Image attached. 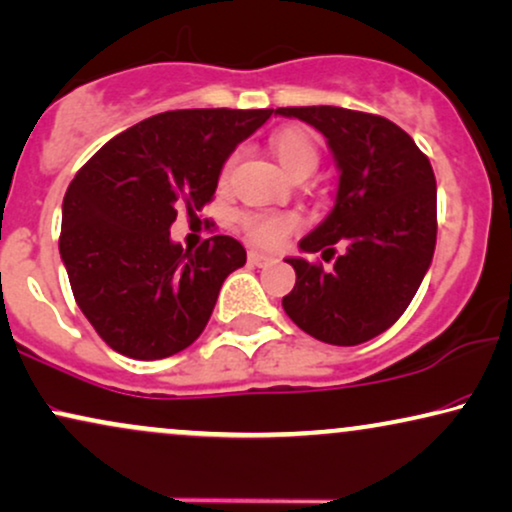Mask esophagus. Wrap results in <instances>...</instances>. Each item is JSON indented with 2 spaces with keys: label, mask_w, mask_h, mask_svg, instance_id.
Wrapping results in <instances>:
<instances>
[{
  "label": "esophagus",
  "mask_w": 512,
  "mask_h": 512,
  "mask_svg": "<svg viewBox=\"0 0 512 512\" xmlns=\"http://www.w3.org/2000/svg\"><path fill=\"white\" fill-rule=\"evenodd\" d=\"M248 260H250V264H255V267H267V264L274 262V257L264 255V252H260V250H250Z\"/></svg>",
  "instance_id": "34e87169"
}]
</instances>
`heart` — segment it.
Masks as SVG:
<instances>
[{
  "label": "heart",
  "instance_id": "obj_1",
  "mask_svg": "<svg viewBox=\"0 0 512 512\" xmlns=\"http://www.w3.org/2000/svg\"><path fill=\"white\" fill-rule=\"evenodd\" d=\"M271 151L276 160L281 163L290 177H307L319 165V148L314 139L302 129H283L271 139ZM231 163L226 165L224 174H229ZM241 229L248 234L252 241L264 245V248H276L286 238L293 234L297 226L295 215L286 212H243L238 219Z\"/></svg>",
  "mask_w": 512,
  "mask_h": 512
}]
</instances>
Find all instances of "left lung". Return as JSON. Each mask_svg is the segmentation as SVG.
I'll list each match as a JSON object with an SVG mask.
<instances>
[{"label": "left lung", "instance_id": "obj_1", "mask_svg": "<svg viewBox=\"0 0 512 512\" xmlns=\"http://www.w3.org/2000/svg\"><path fill=\"white\" fill-rule=\"evenodd\" d=\"M326 137L340 184L335 205L302 252L335 255L333 267L288 257L295 288L283 309L304 333L352 347L385 333L406 312L430 269L437 243V181L404 129L373 113L338 106L276 108Z\"/></svg>", "mask_w": 512, "mask_h": 512}]
</instances>
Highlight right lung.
Listing matches in <instances>:
<instances>
[{"instance_id": "right-lung-1", "label": "right lung", "mask_w": 512, "mask_h": 512, "mask_svg": "<svg viewBox=\"0 0 512 512\" xmlns=\"http://www.w3.org/2000/svg\"><path fill=\"white\" fill-rule=\"evenodd\" d=\"M271 108H189L153 115L99 148L63 198L58 250L77 307L129 359L172 357L208 326L224 278L245 264L231 236L196 252L170 238L177 210L215 196L234 148Z\"/></svg>"}]
</instances>
